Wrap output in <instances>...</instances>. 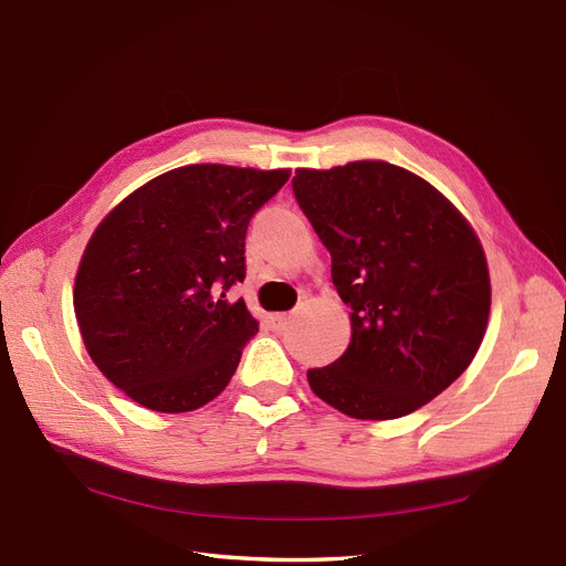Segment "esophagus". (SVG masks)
Masks as SVG:
<instances>
[{
	"instance_id": "obj_1",
	"label": "esophagus",
	"mask_w": 566,
	"mask_h": 566,
	"mask_svg": "<svg viewBox=\"0 0 566 566\" xmlns=\"http://www.w3.org/2000/svg\"><path fill=\"white\" fill-rule=\"evenodd\" d=\"M270 324H272V329H275V332H284L286 324H289V315L286 313L270 315Z\"/></svg>"
}]
</instances>
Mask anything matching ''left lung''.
<instances>
[{
    "label": "left lung",
    "instance_id": "obj_1",
    "mask_svg": "<svg viewBox=\"0 0 566 566\" xmlns=\"http://www.w3.org/2000/svg\"><path fill=\"white\" fill-rule=\"evenodd\" d=\"M296 202L332 253L353 338L329 367L307 369L326 405L388 421L459 378L486 332L484 249L449 199L388 161L298 169Z\"/></svg>",
    "mask_w": 566,
    "mask_h": 566
}]
</instances>
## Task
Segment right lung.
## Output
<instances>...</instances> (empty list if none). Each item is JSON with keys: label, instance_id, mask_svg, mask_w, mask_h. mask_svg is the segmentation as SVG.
I'll return each mask as SVG.
<instances>
[{"label": "right lung", "instance_id": "1", "mask_svg": "<svg viewBox=\"0 0 566 566\" xmlns=\"http://www.w3.org/2000/svg\"><path fill=\"white\" fill-rule=\"evenodd\" d=\"M286 180L289 169L190 164L132 192L91 234L77 324L96 367L134 402L184 413L226 390L259 332L228 291L247 277L251 216Z\"/></svg>", "mask_w": 566, "mask_h": 566}]
</instances>
